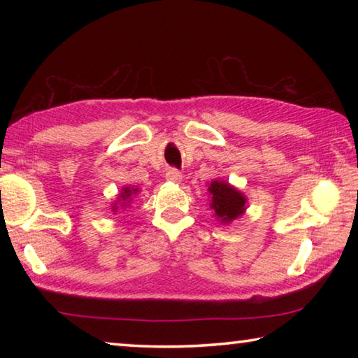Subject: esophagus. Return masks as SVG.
Listing matches in <instances>:
<instances>
[{
	"label": "esophagus",
	"instance_id": "esophagus-1",
	"mask_svg": "<svg viewBox=\"0 0 358 358\" xmlns=\"http://www.w3.org/2000/svg\"><path fill=\"white\" fill-rule=\"evenodd\" d=\"M166 178L169 181H173V183H177V181L181 180V172L177 171V169H169L167 173H166Z\"/></svg>",
	"mask_w": 358,
	"mask_h": 358
}]
</instances>
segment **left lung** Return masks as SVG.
Instances as JSON below:
<instances>
[{
    "mask_svg": "<svg viewBox=\"0 0 358 358\" xmlns=\"http://www.w3.org/2000/svg\"><path fill=\"white\" fill-rule=\"evenodd\" d=\"M208 189L211 194V208L217 217H221V221H232L245 211L246 199L226 181H211Z\"/></svg>",
    "mask_w": 358,
    "mask_h": 358,
    "instance_id": "8db88e82",
    "label": "left lung"
}]
</instances>
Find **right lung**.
Masks as SVG:
<instances>
[{
	"label": "right lung",
	"mask_w": 358,
	"mask_h": 358,
	"mask_svg": "<svg viewBox=\"0 0 358 358\" xmlns=\"http://www.w3.org/2000/svg\"><path fill=\"white\" fill-rule=\"evenodd\" d=\"M123 191H124V192L121 194V199H123V201H124V199H129V197L132 196V194H136L137 189H129V187H124Z\"/></svg>",
	"instance_id": "1"
}]
</instances>
